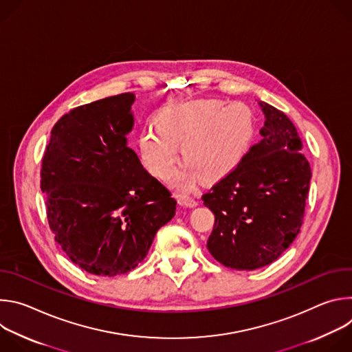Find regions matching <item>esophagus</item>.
I'll list each match as a JSON object with an SVG mask.
<instances>
[{
	"instance_id": "esophagus-1",
	"label": "esophagus",
	"mask_w": 352,
	"mask_h": 352,
	"mask_svg": "<svg viewBox=\"0 0 352 352\" xmlns=\"http://www.w3.org/2000/svg\"><path fill=\"white\" fill-rule=\"evenodd\" d=\"M178 204L182 206H186V208H195V206H197V200L190 196L184 195V196H178Z\"/></svg>"
}]
</instances>
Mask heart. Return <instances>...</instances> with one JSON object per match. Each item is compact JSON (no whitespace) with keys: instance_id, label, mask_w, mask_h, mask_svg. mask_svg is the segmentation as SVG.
Instances as JSON below:
<instances>
[{"instance_id":"1","label":"heart","mask_w":352,"mask_h":352,"mask_svg":"<svg viewBox=\"0 0 352 352\" xmlns=\"http://www.w3.org/2000/svg\"><path fill=\"white\" fill-rule=\"evenodd\" d=\"M155 126L144 128L139 136L143 164L155 177L166 178L181 144L186 163L168 177V184L188 192L202 178L217 182L238 166L254 138L255 116L243 102L224 104L220 98H202L162 109Z\"/></svg>"}]
</instances>
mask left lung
Here are the masks:
<instances>
[{
  "mask_svg": "<svg viewBox=\"0 0 352 352\" xmlns=\"http://www.w3.org/2000/svg\"><path fill=\"white\" fill-rule=\"evenodd\" d=\"M262 139L208 193L214 214L208 249L221 265L255 270L274 262L292 243L304 221L311 166L291 120L259 102Z\"/></svg>",
  "mask_w": 352,
  "mask_h": 352,
  "instance_id": "obj_1",
  "label": "left lung"
}]
</instances>
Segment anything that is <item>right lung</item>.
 <instances>
[{
    "label": "right lung",
    "mask_w": 352,
    "mask_h": 352,
    "mask_svg": "<svg viewBox=\"0 0 352 352\" xmlns=\"http://www.w3.org/2000/svg\"><path fill=\"white\" fill-rule=\"evenodd\" d=\"M133 93L76 107L52 131L41 163L50 228L67 256L90 274L135 269L177 209L170 190L128 147Z\"/></svg>",
    "instance_id": "add662e5"
}]
</instances>
